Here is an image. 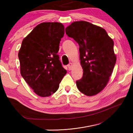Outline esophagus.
I'll return each instance as SVG.
<instances>
[{
    "label": "esophagus",
    "mask_w": 133,
    "mask_h": 133,
    "mask_svg": "<svg viewBox=\"0 0 133 133\" xmlns=\"http://www.w3.org/2000/svg\"><path fill=\"white\" fill-rule=\"evenodd\" d=\"M72 66H73V64H72L71 63H70L67 65V67H68V69L69 70H71L72 69Z\"/></svg>",
    "instance_id": "34e87169"
}]
</instances>
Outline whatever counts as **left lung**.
Here are the masks:
<instances>
[{
	"label": "left lung",
	"instance_id": "left-lung-1",
	"mask_svg": "<svg viewBox=\"0 0 133 133\" xmlns=\"http://www.w3.org/2000/svg\"><path fill=\"white\" fill-rule=\"evenodd\" d=\"M65 31L79 45L83 75L76 81L78 90L96 95L106 86L115 66L113 40L104 29L85 21L74 22Z\"/></svg>",
	"mask_w": 133,
	"mask_h": 133
}]
</instances>
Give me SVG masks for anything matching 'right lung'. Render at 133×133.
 Listing matches in <instances>:
<instances>
[{"mask_svg": "<svg viewBox=\"0 0 133 133\" xmlns=\"http://www.w3.org/2000/svg\"><path fill=\"white\" fill-rule=\"evenodd\" d=\"M64 34L62 23L44 22L36 26L22 41L18 53L21 75L38 96L55 93L67 73L57 55Z\"/></svg>", "mask_w": 133, "mask_h": 133, "instance_id": "add662e5", "label": "right lung"}]
</instances>
